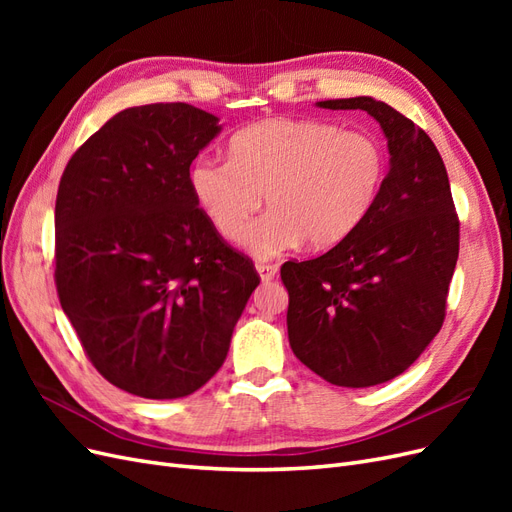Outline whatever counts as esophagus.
<instances>
[{
	"mask_svg": "<svg viewBox=\"0 0 512 512\" xmlns=\"http://www.w3.org/2000/svg\"><path fill=\"white\" fill-rule=\"evenodd\" d=\"M256 271H258V275H260V280L262 282H271L273 277L277 275V265H256Z\"/></svg>",
	"mask_w": 512,
	"mask_h": 512,
	"instance_id": "34e87169",
	"label": "esophagus"
}]
</instances>
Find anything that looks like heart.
Listing matches in <instances>:
<instances>
[{
  "mask_svg": "<svg viewBox=\"0 0 512 512\" xmlns=\"http://www.w3.org/2000/svg\"><path fill=\"white\" fill-rule=\"evenodd\" d=\"M376 138L316 119H269L232 136L228 162L203 158L190 170L198 207L226 241L244 235L261 196L272 211L245 236L258 258L305 241L327 250L361 226L384 179Z\"/></svg>",
  "mask_w": 512,
  "mask_h": 512,
  "instance_id": "obj_1",
  "label": "heart"
}]
</instances>
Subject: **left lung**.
<instances>
[{
    "label": "left lung",
    "mask_w": 512,
    "mask_h": 512,
    "mask_svg": "<svg viewBox=\"0 0 512 512\" xmlns=\"http://www.w3.org/2000/svg\"><path fill=\"white\" fill-rule=\"evenodd\" d=\"M367 111L391 168L350 237L312 260H288V339L297 359L348 389L393 380L442 329L459 256V218L440 153L425 130L374 98L318 102Z\"/></svg>",
    "instance_id": "8db88e82"
}]
</instances>
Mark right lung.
I'll list each match as a JSON object with an SVG mask.
<instances>
[{
  "instance_id": "right-lung-1",
  "label": "right lung",
  "mask_w": 512,
  "mask_h": 512,
  "mask_svg": "<svg viewBox=\"0 0 512 512\" xmlns=\"http://www.w3.org/2000/svg\"><path fill=\"white\" fill-rule=\"evenodd\" d=\"M185 102L132 106L74 151L55 203V286L102 378L145 399L213 378L260 277L190 185L222 126Z\"/></svg>"
}]
</instances>
